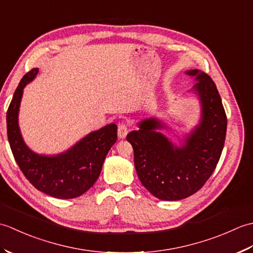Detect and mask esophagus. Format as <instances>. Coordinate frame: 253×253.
Wrapping results in <instances>:
<instances>
[{"label": "esophagus", "mask_w": 253, "mask_h": 253, "mask_svg": "<svg viewBox=\"0 0 253 253\" xmlns=\"http://www.w3.org/2000/svg\"><path fill=\"white\" fill-rule=\"evenodd\" d=\"M117 133H118V137H120L121 139H124V138H125V137L127 136V133H128V127H127L126 124L122 123V124H120V125H118Z\"/></svg>", "instance_id": "esophagus-1"}]
</instances>
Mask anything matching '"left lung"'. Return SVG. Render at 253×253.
I'll return each instance as SVG.
<instances>
[{
  "label": "left lung",
  "instance_id": "1",
  "mask_svg": "<svg viewBox=\"0 0 253 253\" xmlns=\"http://www.w3.org/2000/svg\"><path fill=\"white\" fill-rule=\"evenodd\" d=\"M186 75L196 82L190 92L200 102L201 115L180 146L160 131L169 127L157 117L139 122V129L126 137L139 179L160 200L178 201L201 189L216 168L226 137L227 118L215 84L199 69Z\"/></svg>",
  "mask_w": 253,
  "mask_h": 253
}]
</instances>
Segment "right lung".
I'll use <instances>...</instances> for the list:
<instances>
[{"label": "right lung", "instance_id": "1", "mask_svg": "<svg viewBox=\"0 0 253 253\" xmlns=\"http://www.w3.org/2000/svg\"><path fill=\"white\" fill-rule=\"evenodd\" d=\"M39 73L32 68L20 80L6 113L7 137L16 163L38 190L57 199L82 196L99 178L106 154L117 140L116 124L88 133L65 152L55 155L32 151L24 141L18 114L24 88Z\"/></svg>", "mask_w": 253, "mask_h": 253}]
</instances>
